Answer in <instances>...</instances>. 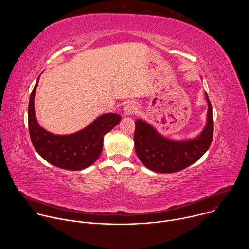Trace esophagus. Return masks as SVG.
I'll use <instances>...</instances> for the list:
<instances>
[{"label":"esophagus","mask_w":249,"mask_h":249,"mask_svg":"<svg viewBox=\"0 0 249 249\" xmlns=\"http://www.w3.org/2000/svg\"><path fill=\"white\" fill-rule=\"evenodd\" d=\"M124 112L126 115H131V114H135L137 112V106L135 103H128L125 108H124Z\"/></svg>","instance_id":"34e87169"}]
</instances>
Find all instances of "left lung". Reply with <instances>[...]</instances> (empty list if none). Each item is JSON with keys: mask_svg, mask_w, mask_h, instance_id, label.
<instances>
[{"mask_svg": "<svg viewBox=\"0 0 249 249\" xmlns=\"http://www.w3.org/2000/svg\"><path fill=\"white\" fill-rule=\"evenodd\" d=\"M206 96L209 104L207 125L201 135L194 140L170 141L160 135L148 123L142 120L135 122V151L146 167L161 173L176 172L197 161L208 151L214 134V120L207 93Z\"/></svg>", "mask_w": 249, "mask_h": 249, "instance_id": "left-lung-1", "label": "left lung"}]
</instances>
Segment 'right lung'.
<instances>
[{
    "mask_svg": "<svg viewBox=\"0 0 249 249\" xmlns=\"http://www.w3.org/2000/svg\"><path fill=\"white\" fill-rule=\"evenodd\" d=\"M39 79V78H38ZM35 84L28 104V130L32 145L49 163L68 170H81L91 165L102 151L103 137L121 120L115 113L99 116L89 126L75 134L58 136L41 128L34 114Z\"/></svg>",
    "mask_w": 249,
    "mask_h": 249,
    "instance_id": "1",
    "label": "right lung"
}]
</instances>
